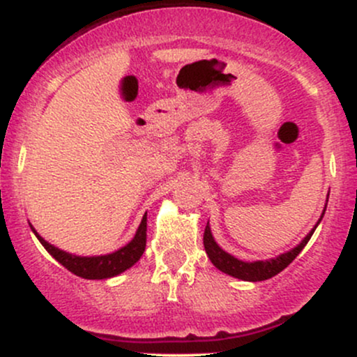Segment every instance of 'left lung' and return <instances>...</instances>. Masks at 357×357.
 <instances>
[{
  "mask_svg": "<svg viewBox=\"0 0 357 357\" xmlns=\"http://www.w3.org/2000/svg\"><path fill=\"white\" fill-rule=\"evenodd\" d=\"M327 198H329V195H327ZM326 206H324V211L321 218L317 221V225L321 223L324 213H326ZM317 225L307 233L305 238L302 240L297 247H294L292 250H289V252L285 253H280V255H277L275 258H268V260L243 261V260H238L236 257L230 255L228 252H225V250L216 243L215 238H213L210 221H208L206 228H204L203 243H204V250H206V255L210 257L211 264L218 270H221V272L227 273V275L240 278V280H245V282H260V280H267V278L275 277L277 273H280L282 270L287 267V265L292 264L294 258L302 252V248L305 247L307 241L310 240V236H312V233L315 231V228H317Z\"/></svg>",
  "mask_w": 357,
  "mask_h": 357,
  "instance_id": "obj_1",
  "label": "left lung"
}]
</instances>
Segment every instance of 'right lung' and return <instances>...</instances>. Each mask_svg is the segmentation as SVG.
Wrapping results in <instances>:
<instances>
[{"mask_svg":"<svg viewBox=\"0 0 357 357\" xmlns=\"http://www.w3.org/2000/svg\"><path fill=\"white\" fill-rule=\"evenodd\" d=\"M31 231L35 233L36 238L43 245L50 255L55 258L59 264L63 265L65 268L70 270L77 277L87 278V280H102V278L116 277L119 273L126 272L127 268L132 267L134 264L142 257L146 250V230H147V213L142 216L141 225H139L136 235L129 243L121 247L116 252L107 253V255H93V257H82L73 255V253L63 252L56 248L55 245L48 243L43 236L38 235L33 225L30 223Z\"/></svg>","mask_w":357,"mask_h":357,"instance_id":"obj_1","label":"right lung"}]
</instances>
